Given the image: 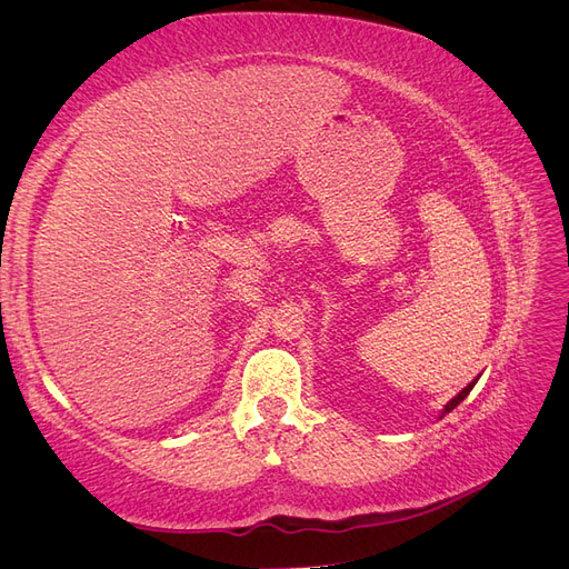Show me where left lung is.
I'll return each instance as SVG.
<instances>
[{
	"instance_id": "left-lung-1",
	"label": "left lung",
	"mask_w": 569,
	"mask_h": 569,
	"mask_svg": "<svg viewBox=\"0 0 569 569\" xmlns=\"http://www.w3.org/2000/svg\"><path fill=\"white\" fill-rule=\"evenodd\" d=\"M472 387H475V382H472V385H468V387H465V389H462L458 396H453V399H451L449 403H446V408H443L441 416H446V412H451V410H453V408H456V406H458V403L465 399V396L470 393V389H472Z\"/></svg>"
}]
</instances>
